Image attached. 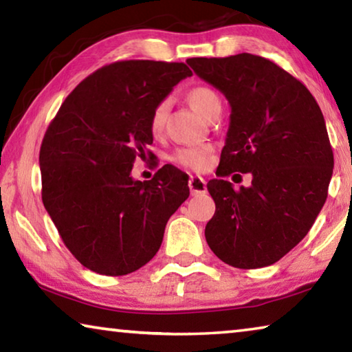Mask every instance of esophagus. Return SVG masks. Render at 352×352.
Instances as JSON below:
<instances>
[{
	"mask_svg": "<svg viewBox=\"0 0 352 352\" xmlns=\"http://www.w3.org/2000/svg\"><path fill=\"white\" fill-rule=\"evenodd\" d=\"M189 189L192 195L205 194L206 192V182L201 177H190L189 178Z\"/></svg>",
	"mask_w": 352,
	"mask_h": 352,
	"instance_id": "esophagus-1",
	"label": "esophagus"
}]
</instances>
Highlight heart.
<instances>
[{
    "label": "heart",
    "mask_w": 352,
    "mask_h": 352,
    "mask_svg": "<svg viewBox=\"0 0 352 352\" xmlns=\"http://www.w3.org/2000/svg\"><path fill=\"white\" fill-rule=\"evenodd\" d=\"M186 99L189 105L199 113L201 116H206L214 105L220 104L217 93L211 90L210 87L205 85H195L189 88L186 93ZM169 111V100H162L153 107L151 113V119H148V127L153 135H160L164 129L166 116ZM211 146H186L177 148L172 155V160L177 164L183 166V168L190 170H205L210 166L211 160Z\"/></svg>",
    "instance_id": "b5f03b06"
}]
</instances>
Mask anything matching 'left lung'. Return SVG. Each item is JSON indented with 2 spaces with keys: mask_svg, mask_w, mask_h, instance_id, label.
I'll list each match as a JSON object with an SVG mask.
<instances>
[{
  "mask_svg": "<svg viewBox=\"0 0 352 352\" xmlns=\"http://www.w3.org/2000/svg\"><path fill=\"white\" fill-rule=\"evenodd\" d=\"M186 62L231 107L219 178L206 184L216 201L208 245L237 269L275 264L309 233L327 197L333 153L323 113L269 58L242 52ZM233 171L252 173V186L234 190L224 180Z\"/></svg>",
  "mask_w": 352,
  "mask_h": 352,
  "instance_id": "8db88e82",
  "label": "left lung"
}]
</instances>
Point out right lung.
I'll return each instance as SVG.
<instances>
[{
  "label": "right lung",
  "mask_w": 352,
  "mask_h": 352,
  "mask_svg": "<svg viewBox=\"0 0 352 352\" xmlns=\"http://www.w3.org/2000/svg\"><path fill=\"white\" fill-rule=\"evenodd\" d=\"M189 76L178 62L105 65L68 94L46 130L41 200L65 245L91 272L121 276L146 265L189 197L188 175L172 164L147 182L130 175L153 141V107Z\"/></svg>",
  "instance_id": "1"
}]
</instances>
